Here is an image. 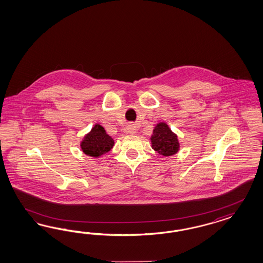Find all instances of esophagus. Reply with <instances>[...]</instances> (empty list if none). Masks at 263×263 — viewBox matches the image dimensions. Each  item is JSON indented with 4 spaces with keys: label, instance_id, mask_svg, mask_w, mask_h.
<instances>
[{
    "label": "esophagus",
    "instance_id": "obj_1",
    "mask_svg": "<svg viewBox=\"0 0 263 263\" xmlns=\"http://www.w3.org/2000/svg\"><path fill=\"white\" fill-rule=\"evenodd\" d=\"M126 130H127L129 134H136L137 126H136V124H134V123H130V124H128Z\"/></svg>",
    "mask_w": 263,
    "mask_h": 263
}]
</instances>
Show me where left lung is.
I'll list each match as a JSON object with an SVG mask.
<instances>
[{"mask_svg":"<svg viewBox=\"0 0 263 263\" xmlns=\"http://www.w3.org/2000/svg\"><path fill=\"white\" fill-rule=\"evenodd\" d=\"M152 146L155 152L164 156H171L178 152L179 143L177 137L168 128L167 123L161 122L156 125L152 136Z\"/></svg>","mask_w":263,"mask_h":263,"instance_id":"left-lung-1","label":"left lung"}]
</instances>
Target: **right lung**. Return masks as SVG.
<instances>
[{"mask_svg":"<svg viewBox=\"0 0 263 263\" xmlns=\"http://www.w3.org/2000/svg\"><path fill=\"white\" fill-rule=\"evenodd\" d=\"M114 145V140L108 135L101 125L96 124L82 142V149L85 154L99 157L109 152Z\"/></svg>","mask_w":263,"mask_h":263,"instance_id":"obj_1","label":"right lung"}]
</instances>
